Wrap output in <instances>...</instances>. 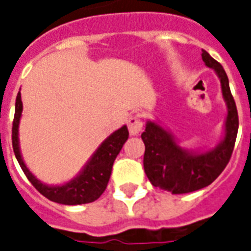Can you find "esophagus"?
Here are the masks:
<instances>
[{
    "instance_id": "esophagus-1",
    "label": "esophagus",
    "mask_w": 251,
    "mask_h": 251,
    "mask_svg": "<svg viewBox=\"0 0 251 251\" xmlns=\"http://www.w3.org/2000/svg\"><path fill=\"white\" fill-rule=\"evenodd\" d=\"M143 125H144V122H143V116L140 113L132 115L127 121V127H129L131 135H138L139 132L143 130Z\"/></svg>"
}]
</instances>
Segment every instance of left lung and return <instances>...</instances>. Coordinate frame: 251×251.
I'll return each mask as SVG.
<instances>
[{"instance_id":"1","label":"left lung","mask_w":251,"mask_h":251,"mask_svg":"<svg viewBox=\"0 0 251 251\" xmlns=\"http://www.w3.org/2000/svg\"><path fill=\"white\" fill-rule=\"evenodd\" d=\"M201 58L220 76L223 98L228 107L223 142L213 151L195 154L181 149L172 136L154 122H148L142 134L145 145L143 161L145 175L153 186L172 194L191 193L212 184L226 168L236 142L239 115L226 71L218 61L210 57L207 50H203Z\"/></svg>"}]
</instances>
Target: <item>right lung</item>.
Returning <instances> with one entry per match:
<instances>
[{
    "instance_id": "obj_1",
    "label": "right lung",
    "mask_w": 251,
    "mask_h": 251,
    "mask_svg": "<svg viewBox=\"0 0 251 251\" xmlns=\"http://www.w3.org/2000/svg\"><path fill=\"white\" fill-rule=\"evenodd\" d=\"M22 111V96L19 92L18 97H16V103H15V116L14 121H12V148H14L15 157L18 159L19 165L22 167L25 176L31 182V185L43 197L54 203L65 204V205H76V204L92 203V201H97L102 195L103 191L106 190L109 176L112 172L113 162L121 151L122 145L125 144L129 138L127 127L122 126L121 129H119L109 138H107L75 180L70 181L69 184L62 185V186H47V185L42 184L41 181H38L23 162L18 140V127Z\"/></svg>"
}]
</instances>
